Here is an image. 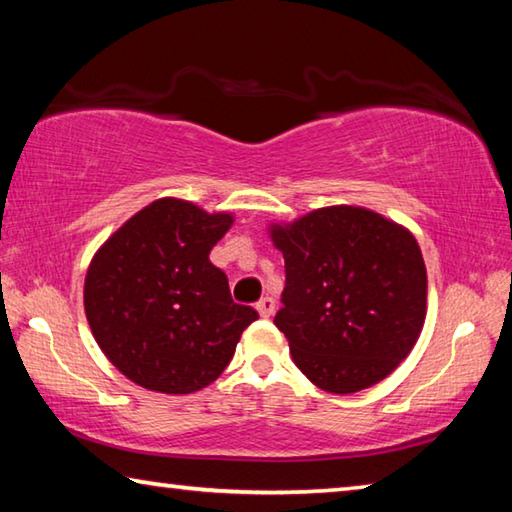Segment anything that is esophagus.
Masks as SVG:
<instances>
[{"label":"esophagus","instance_id":"34e87169","mask_svg":"<svg viewBox=\"0 0 512 512\" xmlns=\"http://www.w3.org/2000/svg\"><path fill=\"white\" fill-rule=\"evenodd\" d=\"M255 309L259 311V316H262V318H271V316L275 314V300H273V298H268V296H264L262 300L257 302Z\"/></svg>","mask_w":512,"mask_h":512}]
</instances>
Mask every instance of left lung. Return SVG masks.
Returning <instances> with one entry per match:
<instances>
[{
    "instance_id": "8db88e82",
    "label": "left lung",
    "mask_w": 512,
    "mask_h": 512,
    "mask_svg": "<svg viewBox=\"0 0 512 512\" xmlns=\"http://www.w3.org/2000/svg\"><path fill=\"white\" fill-rule=\"evenodd\" d=\"M287 287L275 325L327 393H359L409 357L427 316V268L404 225L366 207H320L268 225Z\"/></svg>"
}]
</instances>
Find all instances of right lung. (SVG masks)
<instances>
[{
    "label": "right lung",
    "instance_id": "obj_1",
    "mask_svg": "<svg viewBox=\"0 0 512 512\" xmlns=\"http://www.w3.org/2000/svg\"><path fill=\"white\" fill-rule=\"evenodd\" d=\"M232 212H205L164 196L103 241L85 273L83 305L94 341L121 375L155 393L210 386L257 320L237 305L210 250Z\"/></svg>",
    "mask_w": 512,
    "mask_h": 512
}]
</instances>
